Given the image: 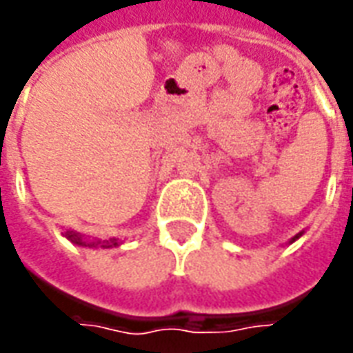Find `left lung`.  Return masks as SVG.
Here are the masks:
<instances>
[{
    "mask_svg": "<svg viewBox=\"0 0 353 353\" xmlns=\"http://www.w3.org/2000/svg\"><path fill=\"white\" fill-rule=\"evenodd\" d=\"M301 236H303V232H299V234H295V236H293V238H291V240H289V244H293V242H295L296 238H301Z\"/></svg>",
    "mask_w": 353,
    "mask_h": 353,
    "instance_id": "obj_1",
    "label": "left lung"
}]
</instances>
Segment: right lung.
Returning <instances> with one entry per match:
<instances>
[{
  "instance_id": "obj_1",
  "label": "right lung",
  "mask_w": 353,
  "mask_h": 353,
  "mask_svg": "<svg viewBox=\"0 0 353 353\" xmlns=\"http://www.w3.org/2000/svg\"><path fill=\"white\" fill-rule=\"evenodd\" d=\"M64 236L70 240V242H73V244L77 245H83V248H103V250H108V248H117V245L121 244L119 240H115V238H111V240H92V242H88V240H83V236H81L79 232H73V230H65Z\"/></svg>"
}]
</instances>
